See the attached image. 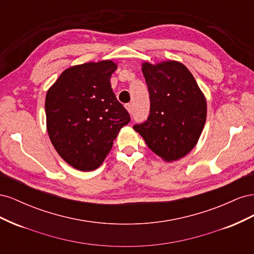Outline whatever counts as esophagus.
<instances>
[{
  "instance_id": "obj_1",
  "label": "esophagus",
  "mask_w": 254,
  "mask_h": 254,
  "mask_svg": "<svg viewBox=\"0 0 254 254\" xmlns=\"http://www.w3.org/2000/svg\"><path fill=\"white\" fill-rule=\"evenodd\" d=\"M125 107L129 113H132V105L131 104H127Z\"/></svg>"
}]
</instances>
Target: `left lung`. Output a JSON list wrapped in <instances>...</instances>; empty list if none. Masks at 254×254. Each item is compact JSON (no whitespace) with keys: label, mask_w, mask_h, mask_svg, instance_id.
<instances>
[{"label":"left lung","mask_w":254,"mask_h":254,"mask_svg":"<svg viewBox=\"0 0 254 254\" xmlns=\"http://www.w3.org/2000/svg\"><path fill=\"white\" fill-rule=\"evenodd\" d=\"M150 98L149 117L133 126L148 147L166 162L193 149L206 120L204 94L189 68L176 60L142 64Z\"/></svg>","instance_id":"obj_1"}]
</instances>
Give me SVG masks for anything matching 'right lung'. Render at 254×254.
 Segmentation results:
<instances>
[{"mask_svg":"<svg viewBox=\"0 0 254 254\" xmlns=\"http://www.w3.org/2000/svg\"><path fill=\"white\" fill-rule=\"evenodd\" d=\"M112 60L66 68L45 96L47 129L58 155L82 172L101 166L129 113L113 93Z\"/></svg>","mask_w":254,"mask_h":254,"instance_id":"add662e5","label":"right lung"}]
</instances>
